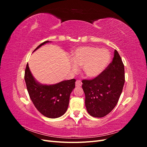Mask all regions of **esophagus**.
I'll use <instances>...</instances> for the list:
<instances>
[{
  "label": "esophagus",
  "instance_id": "34e87169",
  "mask_svg": "<svg viewBox=\"0 0 147 147\" xmlns=\"http://www.w3.org/2000/svg\"><path fill=\"white\" fill-rule=\"evenodd\" d=\"M82 85V82L80 80H77L75 82V86L77 87H80Z\"/></svg>",
  "mask_w": 147,
  "mask_h": 147
}]
</instances>
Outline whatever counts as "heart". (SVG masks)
Returning a JSON list of instances; mask_svg holds the SVG:
<instances>
[{
    "mask_svg": "<svg viewBox=\"0 0 147 147\" xmlns=\"http://www.w3.org/2000/svg\"><path fill=\"white\" fill-rule=\"evenodd\" d=\"M111 59L110 52L106 49L94 47H80L75 49L71 61L73 71L83 65V73L90 78L99 75L108 66Z\"/></svg>",
    "mask_w": 147,
    "mask_h": 147,
    "instance_id": "b5f03b06",
    "label": "heart"
}]
</instances>
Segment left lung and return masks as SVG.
Instances as JSON below:
<instances>
[{
  "label": "left lung",
  "mask_w": 147,
  "mask_h": 147,
  "mask_svg": "<svg viewBox=\"0 0 147 147\" xmlns=\"http://www.w3.org/2000/svg\"><path fill=\"white\" fill-rule=\"evenodd\" d=\"M125 82L124 67L115 50L112 63L95 78L82 80L85 106L91 116H106L117 104Z\"/></svg>",
  "instance_id": "left-lung-1"
}]
</instances>
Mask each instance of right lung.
Listing matches in <instances>:
<instances>
[{
    "label": "right lung",
    "mask_w": 147,
    "mask_h": 147,
    "mask_svg": "<svg viewBox=\"0 0 147 147\" xmlns=\"http://www.w3.org/2000/svg\"><path fill=\"white\" fill-rule=\"evenodd\" d=\"M50 42H44L33 52ZM24 80L31 100L43 115L47 118H56L65 113L68 108L70 93L75 86V79L64 80L53 84H42L33 77L28 64L25 70Z\"/></svg>",
    "instance_id": "1"
}]
</instances>
